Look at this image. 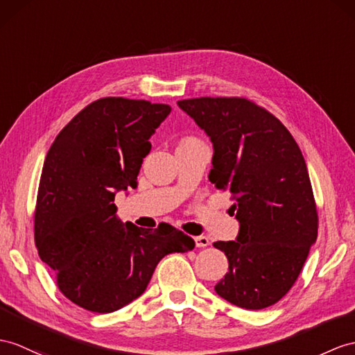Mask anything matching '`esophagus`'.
Returning <instances> with one entry per match:
<instances>
[{
    "label": "esophagus",
    "mask_w": 355,
    "mask_h": 355,
    "mask_svg": "<svg viewBox=\"0 0 355 355\" xmlns=\"http://www.w3.org/2000/svg\"><path fill=\"white\" fill-rule=\"evenodd\" d=\"M194 241H196V245L198 248H205V247L209 245V239H207V236H203V235L202 236H196Z\"/></svg>",
    "instance_id": "34e87169"
}]
</instances>
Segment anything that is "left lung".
<instances>
[{"mask_svg":"<svg viewBox=\"0 0 355 355\" xmlns=\"http://www.w3.org/2000/svg\"><path fill=\"white\" fill-rule=\"evenodd\" d=\"M214 144L209 180L235 202L236 241L214 247L229 271L215 292L232 304L261 310L297 282L318 236V211L304 157L270 111L245 98L179 101Z\"/></svg>","mask_w":355,"mask_h":355,"instance_id":"left-lung-1","label":"left lung"}]
</instances>
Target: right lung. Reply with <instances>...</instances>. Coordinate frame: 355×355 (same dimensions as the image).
Instances as JSON below:
<instances>
[{"instance_id":"1","label":"right lung","mask_w":355,"mask_h":355,"mask_svg":"<svg viewBox=\"0 0 355 355\" xmlns=\"http://www.w3.org/2000/svg\"><path fill=\"white\" fill-rule=\"evenodd\" d=\"M170 111L141 99H98L60 131L46 153L34 241L63 295L90 312L129 304L148 288L164 256L196 245L167 223L123 227L112 203L120 189L137 187L149 138Z\"/></svg>"}]
</instances>
